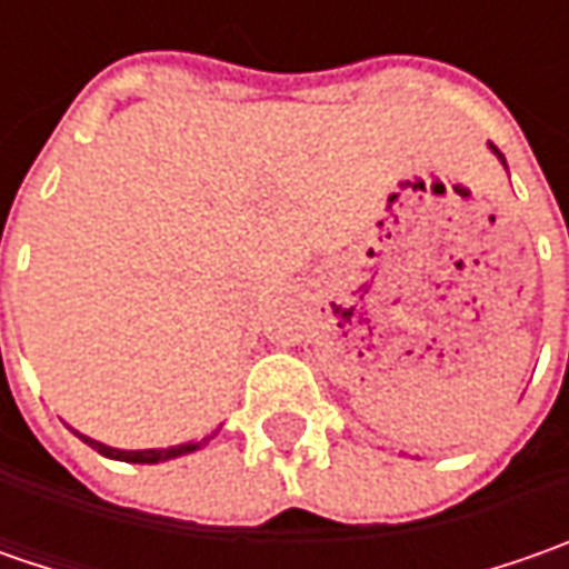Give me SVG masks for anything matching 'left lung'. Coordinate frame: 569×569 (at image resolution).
Listing matches in <instances>:
<instances>
[{
	"instance_id": "obj_1",
	"label": "left lung",
	"mask_w": 569,
	"mask_h": 569,
	"mask_svg": "<svg viewBox=\"0 0 569 569\" xmlns=\"http://www.w3.org/2000/svg\"><path fill=\"white\" fill-rule=\"evenodd\" d=\"M488 148H491L493 154H497V161H500V164L507 167V161H503V154H500V151H497V144H491V142H488Z\"/></svg>"
}]
</instances>
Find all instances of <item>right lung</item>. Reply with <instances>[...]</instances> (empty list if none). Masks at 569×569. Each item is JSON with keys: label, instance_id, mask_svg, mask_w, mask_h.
<instances>
[{"label": "right lung", "instance_id": "1", "mask_svg": "<svg viewBox=\"0 0 569 569\" xmlns=\"http://www.w3.org/2000/svg\"><path fill=\"white\" fill-rule=\"evenodd\" d=\"M72 433H76L78 440H84L91 449H98L100 456H107V459H117V462H132V466H158V462H167V459H180V456H189V452H196V449H202L208 440H214L218 437V430H211L208 437L202 440H189V443H177V447H167V449H117V447H107V443H100L94 437H88V433H81L76 427H69Z\"/></svg>", "mask_w": 569, "mask_h": 569}]
</instances>
